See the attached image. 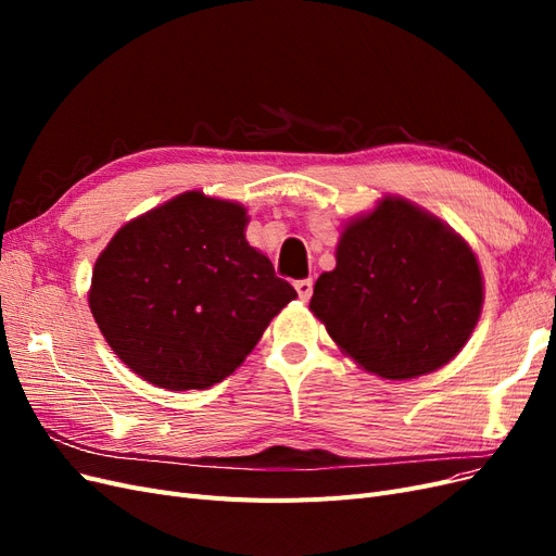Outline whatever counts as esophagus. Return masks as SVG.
Listing matches in <instances>:
<instances>
[{"label": "esophagus", "mask_w": 556, "mask_h": 556, "mask_svg": "<svg viewBox=\"0 0 556 556\" xmlns=\"http://www.w3.org/2000/svg\"><path fill=\"white\" fill-rule=\"evenodd\" d=\"M294 290L299 294L301 301H308L313 294V278H304V280H296L294 282Z\"/></svg>", "instance_id": "1"}]
</instances>
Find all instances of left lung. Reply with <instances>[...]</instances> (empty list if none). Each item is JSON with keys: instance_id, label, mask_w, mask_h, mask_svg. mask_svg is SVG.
<instances>
[{"instance_id": "obj_1", "label": "left lung", "mask_w": 556, "mask_h": 556, "mask_svg": "<svg viewBox=\"0 0 556 556\" xmlns=\"http://www.w3.org/2000/svg\"><path fill=\"white\" fill-rule=\"evenodd\" d=\"M482 308L468 243L433 215L387 197L341 233L336 268L315 282L311 311L366 371L408 380L466 345Z\"/></svg>"}]
</instances>
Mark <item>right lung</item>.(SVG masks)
<instances>
[{"label":"right lung","mask_w":556,"mask_h":556,"mask_svg":"<svg viewBox=\"0 0 556 556\" xmlns=\"http://www.w3.org/2000/svg\"><path fill=\"white\" fill-rule=\"evenodd\" d=\"M245 208L185 192L115 233L92 271L90 311L134 374L172 392L233 374L296 296L245 241Z\"/></svg>","instance_id":"add662e5"}]
</instances>
